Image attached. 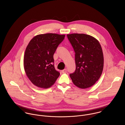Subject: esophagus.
Wrapping results in <instances>:
<instances>
[{"instance_id": "34e87169", "label": "esophagus", "mask_w": 125, "mask_h": 125, "mask_svg": "<svg viewBox=\"0 0 125 125\" xmlns=\"http://www.w3.org/2000/svg\"><path fill=\"white\" fill-rule=\"evenodd\" d=\"M67 70L66 69H65L64 70L62 71V73H67Z\"/></svg>"}]
</instances>
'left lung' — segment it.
Masks as SVG:
<instances>
[{"label": "left lung", "instance_id": "left-lung-1", "mask_svg": "<svg viewBox=\"0 0 125 125\" xmlns=\"http://www.w3.org/2000/svg\"><path fill=\"white\" fill-rule=\"evenodd\" d=\"M75 52L76 69L70 74L77 87L86 89L93 86L102 73L104 57L101 46L94 37L83 33L67 34Z\"/></svg>", "mask_w": 125, "mask_h": 125}]
</instances>
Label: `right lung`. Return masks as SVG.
<instances>
[{"label":"right lung","instance_id":"right-lung-1","mask_svg":"<svg viewBox=\"0 0 125 125\" xmlns=\"http://www.w3.org/2000/svg\"><path fill=\"white\" fill-rule=\"evenodd\" d=\"M65 35L46 33L36 35L28 45L24 57L26 75L34 85L47 89L60 75L54 66L53 54Z\"/></svg>","mask_w":125,"mask_h":125}]
</instances>
